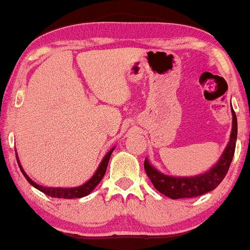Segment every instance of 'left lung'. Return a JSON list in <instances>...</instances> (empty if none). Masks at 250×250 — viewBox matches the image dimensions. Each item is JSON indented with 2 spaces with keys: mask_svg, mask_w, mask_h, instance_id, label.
<instances>
[{
  "mask_svg": "<svg viewBox=\"0 0 250 250\" xmlns=\"http://www.w3.org/2000/svg\"><path fill=\"white\" fill-rule=\"evenodd\" d=\"M232 111V131L228 146H225L218 162L207 170L199 175L194 176H172L166 175L153 167L149 163L148 158L145 160V169L148 177L151 181L156 190L165 194L170 199H181V198H193L209 192L216 189L227 175L229 167L231 165L235 150V141H237L238 123L237 116L233 109Z\"/></svg>",
  "mask_w": 250,
  "mask_h": 250,
  "instance_id": "left-lung-1",
  "label": "left lung"
}]
</instances>
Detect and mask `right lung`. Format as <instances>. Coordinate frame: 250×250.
I'll return each mask as SVG.
<instances>
[{
    "label": "right lung",
    "mask_w": 250,
    "mask_h": 250,
    "mask_svg": "<svg viewBox=\"0 0 250 250\" xmlns=\"http://www.w3.org/2000/svg\"><path fill=\"white\" fill-rule=\"evenodd\" d=\"M115 148L110 149V151H108L107 155L104 157V159L101 160L100 165H99L98 169L95 170L94 175L91 177L87 182H85L84 184H82L80 187H75V188H50V187H43L40 186L34 182V181L30 179V177L27 175L25 170H23L21 164L19 162L18 155L17 156V162H18L19 168L21 170V173L23 174V176L26 177V180L28 181L29 184H32L34 188H36L37 190H40L41 192L47 194V196L53 197V198H63V199H74V198H82L90 194L92 191L95 189V187L100 183V181L102 180V177L104 176L105 170H107V166L109 163V159H110V156L112 151H114Z\"/></svg>",
    "instance_id": "right-lung-1"
}]
</instances>
